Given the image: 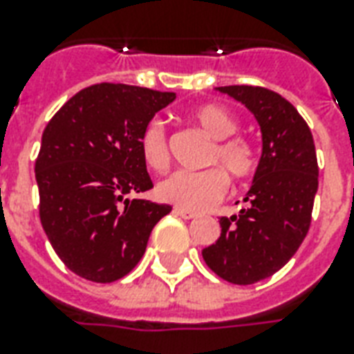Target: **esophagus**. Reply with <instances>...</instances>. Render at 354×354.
Segmentation results:
<instances>
[{
  "mask_svg": "<svg viewBox=\"0 0 354 354\" xmlns=\"http://www.w3.org/2000/svg\"><path fill=\"white\" fill-rule=\"evenodd\" d=\"M174 213H176L178 216H182V218H185V221L196 218V213H193V211H187V209H182V207H176V209H174Z\"/></svg>",
  "mask_w": 354,
  "mask_h": 354,
  "instance_id": "1",
  "label": "esophagus"
}]
</instances>
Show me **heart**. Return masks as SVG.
<instances>
[{
  "instance_id": "obj_1",
  "label": "heart",
  "mask_w": 354,
  "mask_h": 354,
  "mask_svg": "<svg viewBox=\"0 0 354 354\" xmlns=\"http://www.w3.org/2000/svg\"><path fill=\"white\" fill-rule=\"evenodd\" d=\"M191 121L209 139H213L207 150L205 163H221L232 176H252L257 167V154L253 145L242 136H236L239 121L230 110L221 104H204L191 112ZM139 152L145 165L152 171H165L171 163L169 141L165 128L160 122H149L139 136ZM230 180L226 172L213 167L202 172L176 171L163 178L156 185V196L161 202L174 204L187 211H205L215 205L226 194Z\"/></svg>"
}]
</instances>
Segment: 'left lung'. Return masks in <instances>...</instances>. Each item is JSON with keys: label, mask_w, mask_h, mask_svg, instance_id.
I'll list each match as a JSON object with an SVG mask.
<instances>
[{"label": "left lung", "mask_w": 354, "mask_h": 354, "mask_svg": "<svg viewBox=\"0 0 354 354\" xmlns=\"http://www.w3.org/2000/svg\"><path fill=\"white\" fill-rule=\"evenodd\" d=\"M252 112L263 152L248 189L246 207L222 216L221 236L202 250L205 264L233 285H253L283 268L301 246L318 193L313 133L297 110L259 86L215 88Z\"/></svg>", "instance_id": "obj_1"}]
</instances>
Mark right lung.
<instances>
[{
  "label": "right lung",
  "mask_w": 354,
  "mask_h": 354,
  "mask_svg": "<svg viewBox=\"0 0 354 354\" xmlns=\"http://www.w3.org/2000/svg\"><path fill=\"white\" fill-rule=\"evenodd\" d=\"M172 91L127 84L90 86L73 95L41 133L35 174L40 221L71 272L112 283L141 261L152 227L171 205L128 193L152 189L139 136Z\"/></svg>",
  "instance_id": "1"
}]
</instances>
